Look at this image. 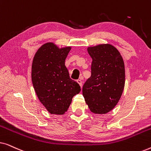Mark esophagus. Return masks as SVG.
<instances>
[{
  "instance_id": "esophagus-1",
  "label": "esophagus",
  "mask_w": 151,
  "mask_h": 151,
  "mask_svg": "<svg viewBox=\"0 0 151 151\" xmlns=\"http://www.w3.org/2000/svg\"><path fill=\"white\" fill-rule=\"evenodd\" d=\"M77 82H78V84H79V85H80V86H81V87H82V80H77Z\"/></svg>"
}]
</instances>
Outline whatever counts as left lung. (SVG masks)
I'll use <instances>...</instances> for the list:
<instances>
[{
	"mask_svg": "<svg viewBox=\"0 0 151 151\" xmlns=\"http://www.w3.org/2000/svg\"><path fill=\"white\" fill-rule=\"evenodd\" d=\"M92 58L91 76L82 88L86 104L95 114H106L116 106L125 84L123 58L114 46L100 44L88 47Z\"/></svg>",
	"mask_w": 151,
	"mask_h": 151,
	"instance_id": "8db88e82",
	"label": "left lung"
}]
</instances>
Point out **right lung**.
Listing matches in <instances>:
<instances>
[{
    "instance_id": "1",
    "label": "right lung",
    "mask_w": 151,
    "mask_h": 151,
    "mask_svg": "<svg viewBox=\"0 0 151 151\" xmlns=\"http://www.w3.org/2000/svg\"><path fill=\"white\" fill-rule=\"evenodd\" d=\"M71 47H59L54 42L42 45L35 53L32 80L40 102L51 114L64 115L80 86L71 80L65 59Z\"/></svg>"
}]
</instances>
